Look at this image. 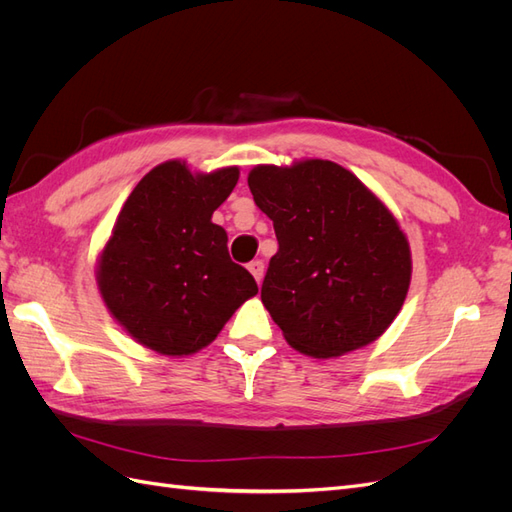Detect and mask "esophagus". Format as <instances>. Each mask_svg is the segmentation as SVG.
<instances>
[{"instance_id": "obj_1", "label": "esophagus", "mask_w": 512, "mask_h": 512, "mask_svg": "<svg viewBox=\"0 0 512 512\" xmlns=\"http://www.w3.org/2000/svg\"><path fill=\"white\" fill-rule=\"evenodd\" d=\"M247 269H250V273L254 275V280L260 284L262 282V275H265V262H262V260H252L250 265H247Z\"/></svg>"}]
</instances>
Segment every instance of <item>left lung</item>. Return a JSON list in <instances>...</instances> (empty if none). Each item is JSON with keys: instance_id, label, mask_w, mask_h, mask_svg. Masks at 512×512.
Here are the masks:
<instances>
[{"instance_id": "left-lung-1", "label": "left lung", "mask_w": 512, "mask_h": 512, "mask_svg": "<svg viewBox=\"0 0 512 512\" xmlns=\"http://www.w3.org/2000/svg\"><path fill=\"white\" fill-rule=\"evenodd\" d=\"M247 185L280 243L260 299L286 342L314 359L376 342L412 277L410 243L393 211L331 160L258 164Z\"/></svg>"}]
</instances>
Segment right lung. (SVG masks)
I'll return each mask as SVG.
<instances>
[{"label": "right lung", "mask_w": 512, "mask_h": 512, "mask_svg": "<svg viewBox=\"0 0 512 512\" xmlns=\"http://www.w3.org/2000/svg\"><path fill=\"white\" fill-rule=\"evenodd\" d=\"M237 181L239 166L198 173L168 160L130 192L98 254L96 282L134 342L166 356L194 354L256 297L250 271L228 256L226 230L211 222Z\"/></svg>", "instance_id": "1"}]
</instances>
